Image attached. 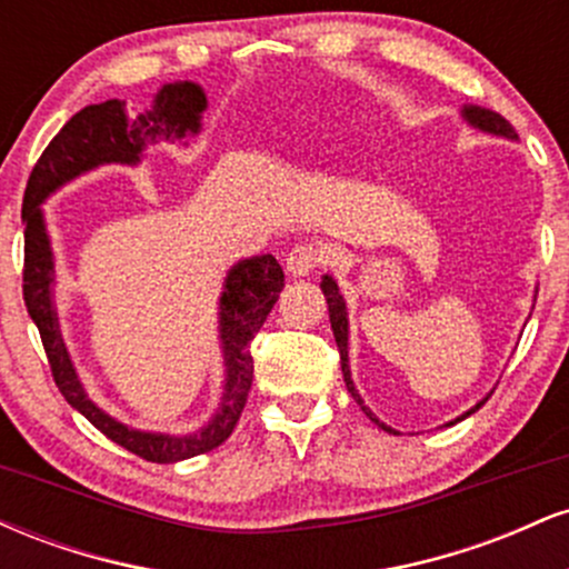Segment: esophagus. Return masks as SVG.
Returning <instances> with one entry per match:
<instances>
[{"instance_id": "esophagus-1", "label": "esophagus", "mask_w": 569, "mask_h": 569, "mask_svg": "<svg viewBox=\"0 0 569 569\" xmlns=\"http://www.w3.org/2000/svg\"><path fill=\"white\" fill-rule=\"evenodd\" d=\"M323 262H326L323 248L312 243H297L289 251V257H286V272H289L291 278H305Z\"/></svg>"}]
</instances>
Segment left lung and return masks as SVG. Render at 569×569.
Wrapping results in <instances>:
<instances>
[{"instance_id": "1", "label": "left lung", "mask_w": 569, "mask_h": 569, "mask_svg": "<svg viewBox=\"0 0 569 569\" xmlns=\"http://www.w3.org/2000/svg\"><path fill=\"white\" fill-rule=\"evenodd\" d=\"M460 117L468 122V126L481 130V133H489V136H500V139H511L516 141L519 136H516V130L511 128V122L506 120V117H500L498 112H492V109H485V107H476V103H466V107L460 109ZM321 291L326 297V305H329V321H331V331H335V339H337V348H339V361H342V375H345V385H348L350 396L356 398L358 407L363 409V415L369 417L371 422H375L377 428L388 430V433H398L396 428L385 426L380 417L371 411L367 403H363L361 393L356 390V382H352V371H350V358H348V345H350V321H348V305H345V297L342 291H339L337 280L331 276H323L321 278ZM489 398V393L481 398V401H476V407H471L468 411H462L460 417H455L452 422H447V426H455V422L466 420V417H471L476 409L485 407V401Z\"/></svg>"}]
</instances>
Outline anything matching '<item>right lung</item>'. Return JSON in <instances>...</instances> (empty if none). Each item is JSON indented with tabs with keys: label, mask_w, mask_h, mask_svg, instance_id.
Returning a JSON list of instances; mask_svg holds the SVG:
<instances>
[{
	"label": "right lung",
	"mask_w": 569,
	"mask_h": 569,
	"mask_svg": "<svg viewBox=\"0 0 569 569\" xmlns=\"http://www.w3.org/2000/svg\"><path fill=\"white\" fill-rule=\"evenodd\" d=\"M206 109V90L192 80L166 82L152 96V103L133 117L126 112V101L120 98L90 103L58 130L56 139L37 160L23 192V302L42 337L58 390L107 439L149 462L189 460L194 455L211 452L221 441L230 439L253 380L251 339L262 329L272 305L278 302V293L283 291V270L272 253L240 259L227 270L219 297V350L224 361V382L211 420L192 433L130 428L88 396L63 342L56 307V253L42 206L58 189L96 168L141 166L143 152L152 143L168 141L187 147L189 139L202 130Z\"/></svg>",
	"instance_id": "add662e5"
}]
</instances>
